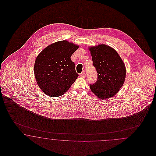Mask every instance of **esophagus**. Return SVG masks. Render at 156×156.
<instances>
[{"instance_id":"esophagus-1","label":"esophagus","mask_w":156,"mask_h":156,"mask_svg":"<svg viewBox=\"0 0 156 156\" xmlns=\"http://www.w3.org/2000/svg\"><path fill=\"white\" fill-rule=\"evenodd\" d=\"M81 76L82 78H85V73L84 71H83V72L81 74Z\"/></svg>"}]
</instances>
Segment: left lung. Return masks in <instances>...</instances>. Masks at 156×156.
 <instances>
[{"label": "left lung", "mask_w": 156, "mask_h": 156, "mask_svg": "<svg viewBox=\"0 0 156 156\" xmlns=\"http://www.w3.org/2000/svg\"><path fill=\"white\" fill-rule=\"evenodd\" d=\"M89 49L98 73L97 82L89 84L90 88L101 99L115 95L125 80V64L116 50L107 45H98Z\"/></svg>", "instance_id": "obj_1"}]
</instances>
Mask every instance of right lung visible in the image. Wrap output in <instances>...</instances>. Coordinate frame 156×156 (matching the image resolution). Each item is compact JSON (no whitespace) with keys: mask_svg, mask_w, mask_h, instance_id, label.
<instances>
[{"mask_svg":"<svg viewBox=\"0 0 156 156\" xmlns=\"http://www.w3.org/2000/svg\"><path fill=\"white\" fill-rule=\"evenodd\" d=\"M79 46L66 40L48 45L35 61L34 73L38 87L47 95H62L78 76L71 55Z\"/></svg>","mask_w":156,"mask_h":156,"instance_id":"right-lung-1","label":"right lung"}]
</instances>
